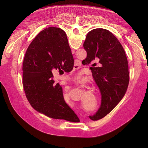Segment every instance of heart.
Segmentation results:
<instances>
[{
	"label": "heart",
	"mask_w": 148,
	"mask_h": 148,
	"mask_svg": "<svg viewBox=\"0 0 148 148\" xmlns=\"http://www.w3.org/2000/svg\"><path fill=\"white\" fill-rule=\"evenodd\" d=\"M64 95V97H69V96H68V94H65Z\"/></svg>",
	"instance_id": "1"
}]
</instances>
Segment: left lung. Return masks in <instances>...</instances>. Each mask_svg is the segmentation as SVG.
Wrapping results in <instances>:
<instances>
[{"label": "left lung", "instance_id": "left-lung-1", "mask_svg": "<svg viewBox=\"0 0 148 148\" xmlns=\"http://www.w3.org/2000/svg\"><path fill=\"white\" fill-rule=\"evenodd\" d=\"M87 57L82 61L90 67L92 76L98 86L101 101L98 111L89 117L93 121L103 118L122 99L129 83L128 65L126 54L120 42L110 31L95 29L88 34L83 44Z\"/></svg>", "mask_w": 148, "mask_h": 148}]
</instances>
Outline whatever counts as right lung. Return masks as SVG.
<instances>
[{
    "label": "right lung",
    "mask_w": 148,
    "mask_h": 148,
    "mask_svg": "<svg viewBox=\"0 0 148 148\" xmlns=\"http://www.w3.org/2000/svg\"><path fill=\"white\" fill-rule=\"evenodd\" d=\"M73 66V56L63 30L50 27L35 38L23 64V85L35 110L53 119L70 122L79 119L65 101L62 88L54 83L52 73L53 69L69 73Z\"/></svg>",
    "instance_id": "add662e5"
}]
</instances>
